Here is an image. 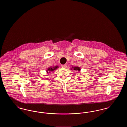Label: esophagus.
I'll return each instance as SVG.
<instances>
[{
    "label": "esophagus",
    "mask_w": 127,
    "mask_h": 127,
    "mask_svg": "<svg viewBox=\"0 0 127 127\" xmlns=\"http://www.w3.org/2000/svg\"><path fill=\"white\" fill-rule=\"evenodd\" d=\"M61 66L64 67H66V64H64V65H61Z\"/></svg>",
    "instance_id": "34e87169"
}]
</instances>
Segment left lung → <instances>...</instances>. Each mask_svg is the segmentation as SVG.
I'll return each mask as SVG.
<instances>
[{
	"mask_svg": "<svg viewBox=\"0 0 127 127\" xmlns=\"http://www.w3.org/2000/svg\"><path fill=\"white\" fill-rule=\"evenodd\" d=\"M71 70H74L75 71H80V67L79 66H72V67L71 68Z\"/></svg>",
	"mask_w": 127,
	"mask_h": 127,
	"instance_id": "1",
	"label": "left lung"
}]
</instances>
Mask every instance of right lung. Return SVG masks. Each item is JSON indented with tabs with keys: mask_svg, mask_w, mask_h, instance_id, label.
<instances>
[{
	"mask_svg": "<svg viewBox=\"0 0 127 127\" xmlns=\"http://www.w3.org/2000/svg\"><path fill=\"white\" fill-rule=\"evenodd\" d=\"M58 68H59V66H50L49 67H48V68L46 70V71L47 73H50L51 71H53L57 69Z\"/></svg>",
	"mask_w": 127,
	"mask_h": 127,
	"instance_id": "obj_1",
	"label": "right lung"
}]
</instances>
